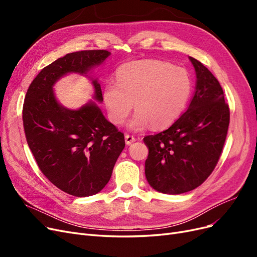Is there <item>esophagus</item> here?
Returning <instances> with one entry per match:
<instances>
[{
    "label": "esophagus",
    "mask_w": 257,
    "mask_h": 257,
    "mask_svg": "<svg viewBox=\"0 0 257 257\" xmlns=\"http://www.w3.org/2000/svg\"><path fill=\"white\" fill-rule=\"evenodd\" d=\"M135 141H136V138L133 135L125 134V144L126 145H131L132 143H134Z\"/></svg>",
    "instance_id": "obj_1"
}]
</instances>
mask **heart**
I'll list each match as a JSON object with an SVG mask.
<instances>
[{"instance_id": "b5f03b06", "label": "heart", "mask_w": 257, "mask_h": 257, "mask_svg": "<svg viewBox=\"0 0 257 257\" xmlns=\"http://www.w3.org/2000/svg\"><path fill=\"white\" fill-rule=\"evenodd\" d=\"M191 93V79L184 69L167 62L144 60L127 63L116 72V83H107L103 98L108 116L122 125L133 104L135 115L128 126L142 131L152 125L164 128L182 112Z\"/></svg>"}]
</instances>
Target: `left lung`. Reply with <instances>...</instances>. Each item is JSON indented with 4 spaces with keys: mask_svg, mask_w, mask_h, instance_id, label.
<instances>
[{
    "mask_svg": "<svg viewBox=\"0 0 257 257\" xmlns=\"http://www.w3.org/2000/svg\"><path fill=\"white\" fill-rule=\"evenodd\" d=\"M196 72L191 104L172 126L146 136L149 148L145 174L154 190L181 194L196 189L220 160L229 125V107L220 82L209 69L190 57Z\"/></svg>",
    "mask_w": 257,
    "mask_h": 257,
    "instance_id": "left-lung-1",
    "label": "left lung"
}]
</instances>
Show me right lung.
Returning <instances> with one entry per match:
<instances>
[{"mask_svg": "<svg viewBox=\"0 0 257 257\" xmlns=\"http://www.w3.org/2000/svg\"><path fill=\"white\" fill-rule=\"evenodd\" d=\"M109 54L107 50H82L59 58L31 82L23 103L27 142L41 172L58 189L77 197L102 191L125 141L95 103L78 110L66 109L54 98L52 85L67 73L85 74ZM92 82L95 98L102 102L99 83Z\"/></svg>", "mask_w": 257, "mask_h": 257, "instance_id": "1", "label": "right lung"}]
</instances>
